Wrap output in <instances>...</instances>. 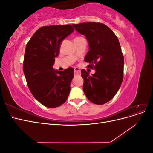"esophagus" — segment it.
I'll list each match as a JSON object with an SVG mask.
<instances>
[{
    "label": "esophagus",
    "mask_w": 153,
    "mask_h": 153,
    "mask_svg": "<svg viewBox=\"0 0 153 153\" xmlns=\"http://www.w3.org/2000/svg\"><path fill=\"white\" fill-rule=\"evenodd\" d=\"M80 73H81V71H80V68H75V71H74L75 75H80Z\"/></svg>",
    "instance_id": "1"
}]
</instances>
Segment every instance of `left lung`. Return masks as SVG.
<instances>
[{"label": "left lung", "instance_id": "1", "mask_svg": "<svg viewBox=\"0 0 153 153\" xmlns=\"http://www.w3.org/2000/svg\"><path fill=\"white\" fill-rule=\"evenodd\" d=\"M75 30L86 37L89 50L84 61L94 68L89 75L82 69L83 90L90 101L103 105L112 100L123 80L124 57L117 37L108 27L101 23L85 22L73 24Z\"/></svg>", "mask_w": 153, "mask_h": 153}]
</instances>
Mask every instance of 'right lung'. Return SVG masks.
<instances>
[{
	"mask_svg": "<svg viewBox=\"0 0 153 153\" xmlns=\"http://www.w3.org/2000/svg\"><path fill=\"white\" fill-rule=\"evenodd\" d=\"M74 31L71 25L42 27L27 43L24 73L32 94L44 106L55 108L67 100L74 69L54 70L62 41Z\"/></svg>",
	"mask_w": 153,
	"mask_h": 153,
	"instance_id": "add662e5",
	"label": "right lung"
}]
</instances>
